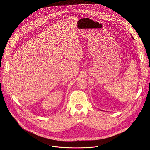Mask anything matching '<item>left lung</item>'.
Here are the masks:
<instances>
[{"label":"left lung","mask_w":150,"mask_h":150,"mask_svg":"<svg viewBox=\"0 0 150 150\" xmlns=\"http://www.w3.org/2000/svg\"><path fill=\"white\" fill-rule=\"evenodd\" d=\"M132 38H133V39H134V38H133V36H132Z\"/></svg>","instance_id":"obj_1"}]
</instances>
